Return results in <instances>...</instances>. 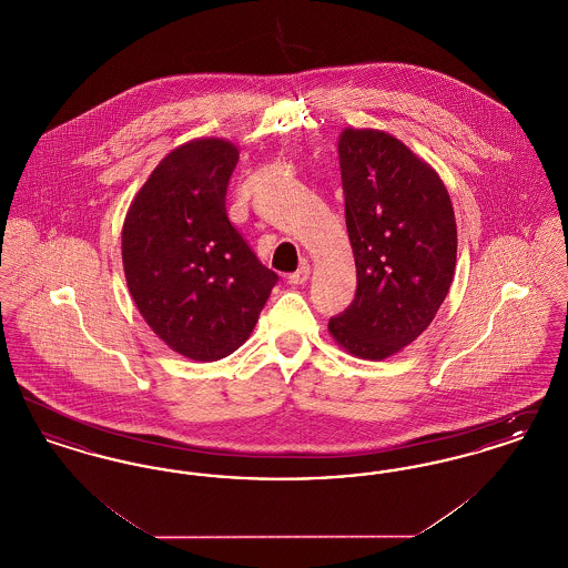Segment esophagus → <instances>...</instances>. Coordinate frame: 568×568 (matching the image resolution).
<instances>
[{
    "label": "esophagus",
    "instance_id": "esophagus-1",
    "mask_svg": "<svg viewBox=\"0 0 568 568\" xmlns=\"http://www.w3.org/2000/svg\"><path fill=\"white\" fill-rule=\"evenodd\" d=\"M308 276H311V266L304 262V264H302L294 274H290L287 278H290L292 285H304V283L308 281Z\"/></svg>",
    "mask_w": 568,
    "mask_h": 568
}]
</instances>
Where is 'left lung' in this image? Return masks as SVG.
Returning <instances> with one entry per match:
<instances>
[{
	"label": "left lung",
	"instance_id": "8db88e82",
	"mask_svg": "<svg viewBox=\"0 0 568 568\" xmlns=\"http://www.w3.org/2000/svg\"><path fill=\"white\" fill-rule=\"evenodd\" d=\"M338 160L357 290L327 332L353 357L381 362L428 329L445 302L456 215L438 172L396 135L345 128Z\"/></svg>",
	"mask_w": 568,
	"mask_h": 568
}]
</instances>
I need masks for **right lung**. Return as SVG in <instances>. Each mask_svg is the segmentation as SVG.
Instances as JSON below:
<instances>
[{"label":"right lung","instance_id":"add662e5","mask_svg":"<svg viewBox=\"0 0 568 568\" xmlns=\"http://www.w3.org/2000/svg\"><path fill=\"white\" fill-rule=\"evenodd\" d=\"M239 146L193 138L172 149L128 209L121 257L142 320L172 352L216 362L251 336L276 274L225 213Z\"/></svg>","mask_w":568,"mask_h":568}]
</instances>
